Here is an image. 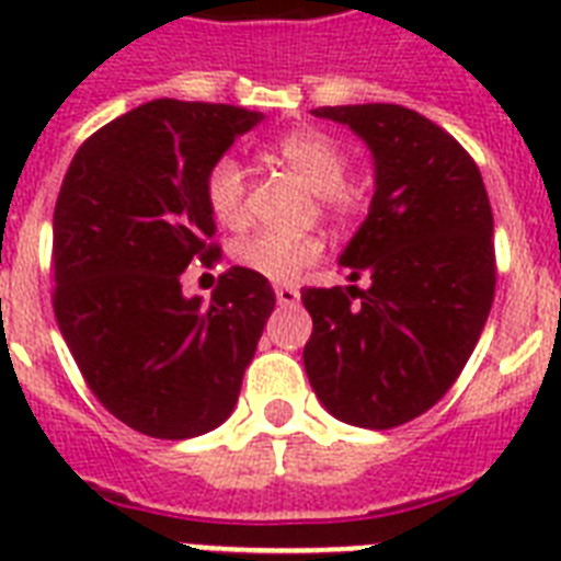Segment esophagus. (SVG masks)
<instances>
[{
  "label": "esophagus",
  "instance_id": "34e87169",
  "mask_svg": "<svg viewBox=\"0 0 561 561\" xmlns=\"http://www.w3.org/2000/svg\"><path fill=\"white\" fill-rule=\"evenodd\" d=\"M276 302H279V306H297L299 290L294 288V285H276Z\"/></svg>",
  "mask_w": 561,
  "mask_h": 561
}]
</instances>
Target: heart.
<instances>
[{
  "mask_svg": "<svg viewBox=\"0 0 561 561\" xmlns=\"http://www.w3.org/2000/svg\"><path fill=\"white\" fill-rule=\"evenodd\" d=\"M273 157L285 162L320 194L325 211L343 215L355 206V192L346 186L350 157L323 130H290L273 142ZM203 201L220 227H241L247 220V174L236 157H218L203 178ZM320 259L314 238L259 232L236 247V262L271 282L294 279L302 267Z\"/></svg>",
  "mask_w": 561,
  "mask_h": 561,
  "instance_id": "b5f03b06",
  "label": "heart"
}]
</instances>
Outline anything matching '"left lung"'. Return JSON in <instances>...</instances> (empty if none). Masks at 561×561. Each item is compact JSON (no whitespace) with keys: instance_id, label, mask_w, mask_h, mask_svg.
Returning <instances> with one entry per match:
<instances>
[{"instance_id":"left-lung-1","label":"left lung","mask_w":561,"mask_h":561,"mask_svg":"<svg viewBox=\"0 0 561 561\" xmlns=\"http://www.w3.org/2000/svg\"><path fill=\"white\" fill-rule=\"evenodd\" d=\"M375 160L367 220L341 255L369 288H302L308 381L341 422L404 425L451 390L495 299L489 194L466 148L399 104L317 107Z\"/></svg>"}]
</instances>
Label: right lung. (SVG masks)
I'll return each instance as SVG.
<instances>
[{
	"mask_svg": "<svg viewBox=\"0 0 561 561\" xmlns=\"http://www.w3.org/2000/svg\"><path fill=\"white\" fill-rule=\"evenodd\" d=\"M232 104L157 99L87 139L55 206V317L92 396L153 439L227 422L264 323L271 282L218 276L209 302L183 294L192 262L220 255L203 178L262 122Z\"/></svg>",
	"mask_w": 561,
	"mask_h": 561,
	"instance_id": "add662e5",
	"label": "right lung"
}]
</instances>
